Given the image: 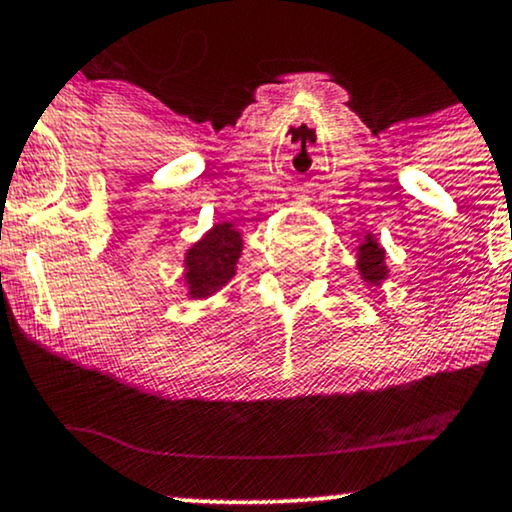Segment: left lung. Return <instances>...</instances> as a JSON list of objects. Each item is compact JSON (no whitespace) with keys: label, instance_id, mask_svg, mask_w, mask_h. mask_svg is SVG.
Returning a JSON list of instances; mask_svg holds the SVG:
<instances>
[{"label":"left lung","instance_id":"obj_1","mask_svg":"<svg viewBox=\"0 0 512 512\" xmlns=\"http://www.w3.org/2000/svg\"><path fill=\"white\" fill-rule=\"evenodd\" d=\"M357 268L362 280L369 287H378L383 280L388 278V266H386V249L378 244L374 234H364V242L357 249Z\"/></svg>","mask_w":512,"mask_h":512}]
</instances>
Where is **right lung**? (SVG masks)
I'll use <instances>...</instances> for the list:
<instances>
[{"instance_id":"add662e5","label":"right lung","mask_w":512,"mask_h":512,"mask_svg":"<svg viewBox=\"0 0 512 512\" xmlns=\"http://www.w3.org/2000/svg\"><path fill=\"white\" fill-rule=\"evenodd\" d=\"M244 239L230 222H218L189 246L184 256L186 297L208 299L227 285L237 273Z\"/></svg>"}]
</instances>
